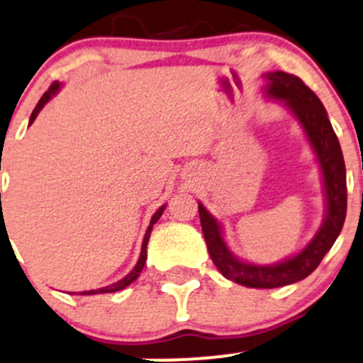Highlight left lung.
Listing matches in <instances>:
<instances>
[{
	"instance_id": "obj_1",
	"label": "left lung",
	"mask_w": 363,
	"mask_h": 363,
	"mask_svg": "<svg viewBox=\"0 0 363 363\" xmlns=\"http://www.w3.org/2000/svg\"><path fill=\"white\" fill-rule=\"evenodd\" d=\"M264 78L267 82L264 89L267 98L285 104L308 136L323 174L327 209L318 233L301 252L278 264L259 265L242 262L236 255H233L227 242L223 241L220 222L203 206V203H199L201 227L213 264L227 279H233L238 285L248 289H278L308 278L318 267L321 259L327 255L341 234L346 218V206H348L346 167L341 145L318 96L301 78L285 71H271L265 73Z\"/></svg>"
}]
</instances>
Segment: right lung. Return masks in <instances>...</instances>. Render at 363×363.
Masks as SVG:
<instances>
[{"label":"right lung","mask_w":363,"mask_h":363,"mask_svg":"<svg viewBox=\"0 0 363 363\" xmlns=\"http://www.w3.org/2000/svg\"><path fill=\"white\" fill-rule=\"evenodd\" d=\"M59 89H61V84H59V82H54V84H52L50 87H48V91L45 92V94L42 96V99H40V101H38V104H36V108H35V110H33V113H31V118H29V125H31L33 122H35V118L38 117L40 110H42V108L45 106V104H47L48 101H50L52 98H54L55 94H57V92H59ZM0 196H1V194H0ZM164 209H166V204H164V206H160L159 209H157V211L154 213V216H152V220H150V225H148L147 233H145V238H143V245H141V253H140V259H138V264L134 265V269H133V271H130L129 274L125 276V278H122L121 281L113 283V285H108V286H104V289H98V290H89V292H82L80 295H96V294H111V292H118V290L125 289L127 285H130V283H133L134 279H136L138 276H140V272L143 271V267H145V260H147V245H148V239H150L152 227H154V223L157 222V220L160 218V215H162V213H164Z\"/></svg>","instance_id":"add662e5"}]
</instances>
